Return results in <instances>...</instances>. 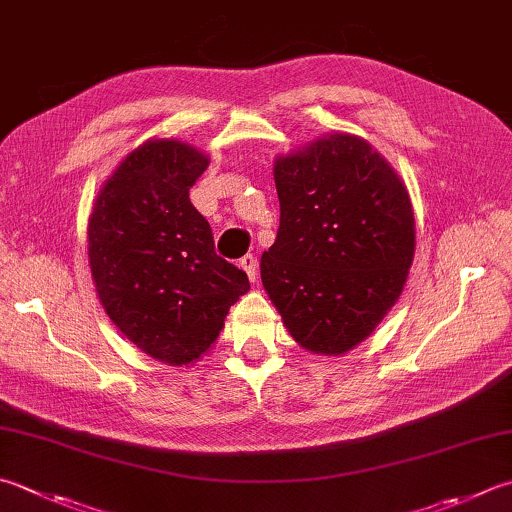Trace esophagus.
I'll return each instance as SVG.
<instances>
[{
  "label": "esophagus",
  "instance_id": "esophagus-1",
  "mask_svg": "<svg viewBox=\"0 0 512 512\" xmlns=\"http://www.w3.org/2000/svg\"><path fill=\"white\" fill-rule=\"evenodd\" d=\"M240 269H243V272L249 276V281L254 283L258 278V260H256V256L247 254V256L240 258Z\"/></svg>",
  "mask_w": 512,
  "mask_h": 512
}]
</instances>
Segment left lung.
Listing matches in <instances>:
<instances>
[{
  "mask_svg": "<svg viewBox=\"0 0 512 512\" xmlns=\"http://www.w3.org/2000/svg\"><path fill=\"white\" fill-rule=\"evenodd\" d=\"M281 225L265 292L303 350L341 356L399 301L414 258L406 182L368 140L327 133L274 160Z\"/></svg>",
  "mask_w": 512,
  "mask_h": 512,
  "instance_id": "obj_1",
  "label": "left lung"
}]
</instances>
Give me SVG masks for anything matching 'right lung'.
Masks as SVG:
<instances>
[{"label": "right lung", "mask_w": 512, "mask_h": 512, "mask_svg": "<svg viewBox=\"0 0 512 512\" xmlns=\"http://www.w3.org/2000/svg\"><path fill=\"white\" fill-rule=\"evenodd\" d=\"M207 153L151 138L127 153L93 202L86 240L95 292L111 323L151 359L196 363L249 292L243 269L214 249L189 189Z\"/></svg>", "instance_id": "right-lung-1"}]
</instances>
